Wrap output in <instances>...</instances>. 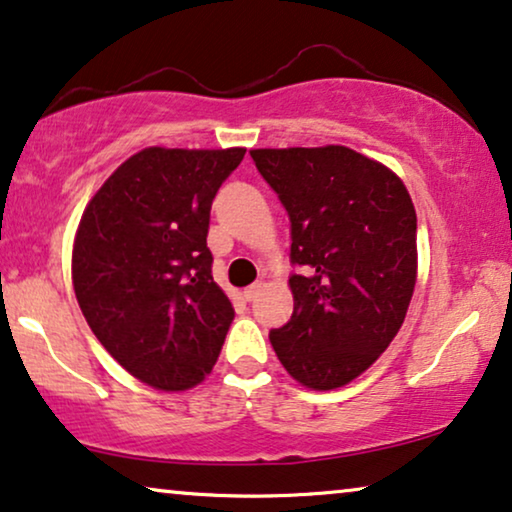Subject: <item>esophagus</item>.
Listing matches in <instances>:
<instances>
[{
	"mask_svg": "<svg viewBox=\"0 0 512 512\" xmlns=\"http://www.w3.org/2000/svg\"><path fill=\"white\" fill-rule=\"evenodd\" d=\"M258 291H261V284H251V286H247V289L242 291V296H244V300H254L256 296H258Z\"/></svg>",
	"mask_w": 512,
	"mask_h": 512,
	"instance_id": "34e87169",
	"label": "esophagus"
}]
</instances>
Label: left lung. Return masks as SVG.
I'll use <instances>...</instances> for the list:
<instances>
[{
	"mask_svg": "<svg viewBox=\"0 0 512 512\" xmlns=\"http://www.w3.org/2000/svg\"><path fill=\"white\" fill-rule=\"evenodd\" d=\"M291 221L293 314L270 342L293 380L328 391L396 338L417 282V214L389 167L347 146L254 149Z\"/></svg>",
	"mask_w": 512,
	"mask_h": 512,
	"instance_id": "obj_1",
	"label": "left lung"
}]
</instances>
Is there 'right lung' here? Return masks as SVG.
<instances>
[{"mask_svg":"<svg viewBox=\"0 0 512 512\" xmlns=\"http://www.w3.org/2000/svg\"><path fill=\"white\" fill-rule=\"evenodd\" d=\"M247 149H160L125 160L88 202L72 279L102 347L137 380L184 391L205 380L235 317L212 277V200Z\"/></svg>","mask_w":512,"mask_h":512,"instance_id":"1","label":"right lung"}]
</instances>
